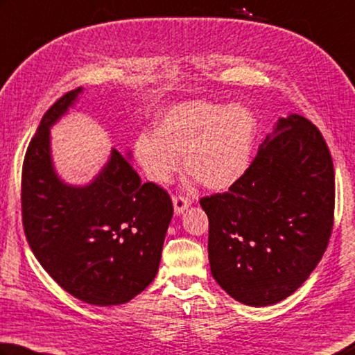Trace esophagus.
<instances>
[{
  "mask_svg": "<svg viewBox=\"0 0 355 355\" xmlns=\"http://www.w3.org/2000/svg\"><path fill=\"white\" fill-rule=\"evenodd\" d=\"M172 203H173V211H175V214L180 216L183 214V212L189 208L191 202L186 197H182V196H177L172 198Z\"/></svg>",
  "mask_w": 355,
  "mask_h": 355,
  "instance_id": "34e87169",
  "label": "esophagus"
}]
</instances>
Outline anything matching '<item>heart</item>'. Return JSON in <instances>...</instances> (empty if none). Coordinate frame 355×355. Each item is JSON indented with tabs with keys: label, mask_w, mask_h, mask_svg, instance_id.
Here are the masks:
<instances>
[{
	"label": "heart",
	"mask_w": 355,
	"mask_h": 355,
	"mask_svg": "<svg viewBox=\"0 0 355 355\" xmlns=\"http://www.w3.org/2000/svg\"><path fill=\"white\" fill-rule=\"evenodd\" d=\"M257 118L243 104L196 99L159 116L155 133H139L135 158L153 183L166 184L182 167L205 189L223 192L245 177L253 157Z\"/></svg>",
	"instance_id": "heart-1"
}]
</instances>
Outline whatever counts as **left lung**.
Returning <instances> with one entry per match:
<instances>
[{"instance_id": "1", "label": "left lung", "mask_w": 355, "mask_h": 355, "mask_svg": "<svg viewBox=\"0 0 355 355\" xmlns=\"http://www.w3.org/2000/svg\"><path fill=\"white\" fill-rule=\"evenodd\" d=\"M334 198V164L318 128L296 113L279 118L241 182L200 200L217 284L253 307L296 292L329 242Z\"/></svg>"}]
</instances>
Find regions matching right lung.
<instances>
[{"label":"right lung","mask_w":355,"mask_h":355,"mask_svg":"<svg viewBox=\"0 0 355 355\" xmlns=\"http://www.w3.org/2000/svg\"><path fill=\"white\" fill-rule=\"evenodd\" d=\"M83 93L79 87L44 113L23 164L21 208L26 239L51 278L74 298L93 306L133 300L158 273L172 200L153 183H141L112 149L87 184H69L57 172L51 127Z\"/></svg>","instance_id":"1"}]
</instances>
